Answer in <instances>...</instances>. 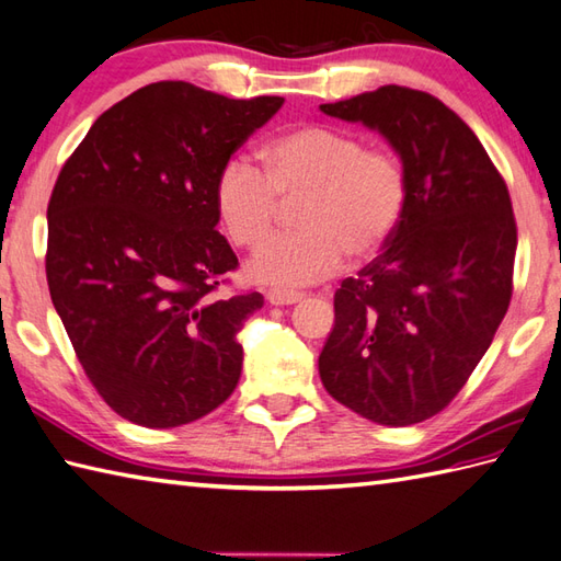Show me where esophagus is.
<instances>
[{
  "label": "esophagus",
  "instance_id": "34e87169",
  "mask_svg": "<svg viewBox=\"0 0 561 561\" xmlns=\"http://www.w3.org/2000/svg\"><path fill=\"white\" fill-rule=\"evenodd\" d=\"M305 297V293H297V290H283V288H273V290H268L266 293V300L271 302V305H276V307H283V305H295V302H300Z\"/></svg>",
  "mask_w": 561,
  "mask_h": 561
}]
</instances>
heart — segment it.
<instances>
[{"mask_svg":"<svg viewBox=\"0 0 561 561\" xmlns=\"http://www.w3.org/2000/svg\"><path fill=\"white\" fill-rule=\"evenodd\" d=\"M261 170L228 158L214 182V204L230 242L256 249L276 230L280 204H293L297 232L271 240L249 261L259 283L297 288L333 276L345 254L369 259L403 216L408 182L401 160L365 148L359 136L305 124L273 136L259 151Z\"/></svg>","mask_w":561,"mask_h":561,"instance_id":"b5f03b06","label":"heart"}]
</instances>
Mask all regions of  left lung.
<instances>
[{"mask_svg": "<svg viewBox=\"0 0 561 561\" xmlns=\"http://www.w3.org/2000/svg\"><path fill=\"white\" fill-rule=\"evenodd\" d=\"M319 107L377 129L408 182L386 249L335 290L321 383L371 422L415 425L463 389L512 302V198L478 136L430 93L381 85Z\"/></svg>", "mask_w": 561, "mask_h": 561, "instance_id": "1", "label": "left lung"}]
</instances>
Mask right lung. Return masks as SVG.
Returning <instances> with one entry per match:
<instances>
[{
    "mask_svg": "<svg viewBox=\"0 0 561 561\" xmlns=\"http://www.w3.org/2000/svg\"><path fill=\"white\" fill-rule=\"evenodd\" d=\"M280 105L158 81L105 110L59 172L49 297L85 377L134 425H186L240 381L238 331L264 297L216 295L238 256L216 230L214 182Z\"/></svg>",
    "mask_w": 561,
    "mask_h": 561,
    "instance_id": "right-lung-1",
    "label": "right lung"
}]
</instances>
